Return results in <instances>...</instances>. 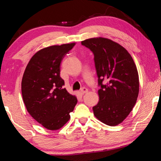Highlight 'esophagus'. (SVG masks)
<instances>
[{
	"label": "esophagus",
	"instance_id": "esophagus-1",
	"mask_svg": "<svg viewBox=\"0 0 161 161\" xmlns=\"http://www.w3.org/2000/svg\"><path fill=\"white\" fill-rule=\"evenodd\" d=\"M80 92H81V94H86V93H87V92H88V89H86V87H83V88L81 89Z\"/></svg>",
	"mask_w": 161,
	"mask_h": 161
}]
</instances>
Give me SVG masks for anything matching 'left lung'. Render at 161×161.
<instances>
[{
	"mask_svg": "<svg viewBox=\"0 0 161 161\" xmlns=\"http://www.w3.org/2000/svg\"><path fill=\"white\" fill-rule=\"evenodd\" d=\"M94 54L99 101L94 114L102 123H122L134 107L139 92V77L132 57L123 46L104 37L81 41ZM106 83L103 85V81Z\"/></svg>",
	"mask_w": 161,
	"mask_h": 161,
	"instance_id": "1",
	"label": "left lung"
}]
</instances>
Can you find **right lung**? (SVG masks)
I'll return each mask as SVG.
<instances>
[{"label": "right lung", "instance_id": "obj_1", "mask_svg": "<svg viewBox=\"0 0 161 161\" xmlns=\"http://www.w3.org/2000/svg\"><path fill=\"white\" fill-rule=\"evenodd\" d=\"M75 42L52 45L37 52L25 68L21 82L27 111L45 129L59 130L69 121L77 103L75 95L63 88L60 63Z\"/></svg>", "mask_w": 161, "mask_h": 161}]
</instances>
